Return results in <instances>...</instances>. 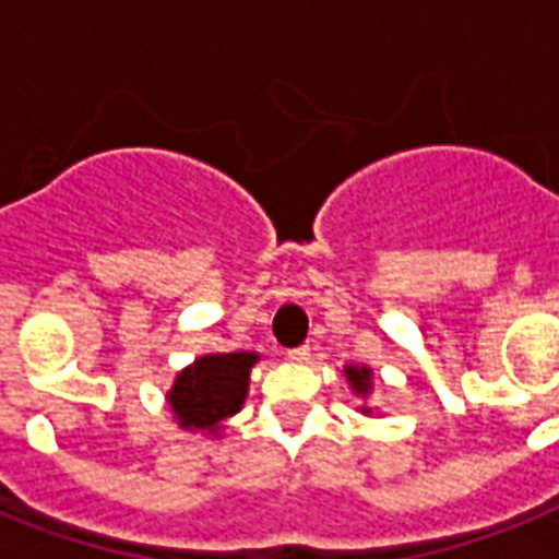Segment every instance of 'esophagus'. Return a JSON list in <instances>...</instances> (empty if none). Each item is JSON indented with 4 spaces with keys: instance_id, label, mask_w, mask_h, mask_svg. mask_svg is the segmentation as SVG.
<instances>
[{
    "instance_id": "34e87169",
    "label": "esophagus",
    "mask_w": 559,
    "mask_h": 559,
    "mask_svg": "<svg viewBox=\"0 0 559 559\" xmlns=\"http://www.w3.org/2000/svg\"><path fill=\"white\" fill-rule=\"evenodd\" d=\"M293 361H310V344H301V347H295V350L287 353Z\"/></svg>"
}]
</instances>
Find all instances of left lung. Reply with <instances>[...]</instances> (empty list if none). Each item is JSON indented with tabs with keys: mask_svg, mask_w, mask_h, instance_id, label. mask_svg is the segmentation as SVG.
I'll return each mask as SVG.
<instances>
[{
	"mask_svg": "<svg viewBox=\"0 0 559 559\" xmlns=\"http://www.w3.org/2000/svg\"><path fill=\"white\" fill-rule=\"evenodd\" d=\"M344 376H347V382H350L353 393L356 396H370V390H373V370L370 367H356V365H347L344 367ZM361 413L370 416V407H361Z\"/></svg>",
	"mask_w": 559,
	"mask_h": 559,
	"instance_id": "1",
	"label": "left lung"
}]
</instances>
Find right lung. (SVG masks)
<instances>
[{
    "label": "right lung",
    "instance_id": "add662e5",
    "mask_svg": "<svg viewBox=\"0 0 559 559\" xmlns=\"http://www.w3.org/2000/svg\"><path fill=\"white\" fill-rule=\"evenodd\" d=\"M258 358V353H209L183 367L166 393L177 425L217 437L224 421L243 407L249 370Z\"/></svg>",
    "mask_w": 559,
    "mask_h": 559
}]
</instances>
